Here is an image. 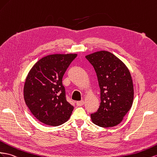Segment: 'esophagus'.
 <instances>
[{
	"label": "esophagus",
	"mask_w": 157,
	"mask_h": 157,
	"mask_svg": "<svg viewBox=\"0 0 157 157\" xmlns=\"http://www.w3.org/2000/svg\"><path fill=\"white\" fill-rule=\"evenodd\" d=\"M77 105H78V106H82V105H84V100H81V101H77Z\"/></svg>",
	"instance_id": "obj_1"
}]
</instances>
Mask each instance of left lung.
I'll return each instance as SVG.
<instances>
[{
  "mask_svg": "<svg viewBox=\"0 0 157 157\" xmlns=\"http://www.w3.org/2000/svg\"><path fill=\"white\" fill-rule=\"evenodd\" d=\"M94 67L100 88V107L91 114L94 124L111 128L120 124L132 106L133 80L128 67L120 59L106 51L86 56Z\"/></svg>",
  "mask_w": 157,
  "mask_h": 157,
  "instance_id": "left-lung-1",
  "label": "left lung"
}]
</instances>
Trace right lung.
Wrapping results in <instances>:
<instances>
[{
  "mask_svg": "<svg viewBox=\"0 0 157 157\" xmlns=\"http://www.w3.org/2000/svg\"><path fill=\"white\" fill-rule=\"evenodd\" d=\"M76 53L53 54L40 59L29 71L24 86L25 102L36 119L58 126L70 118L74 107L67 101L62 83Z\"/></svg>",
  "mask_w": 157,
  "mask_h": 157,
  "instance_id": "1",
  "label": "right lung"
}]
</instances>
